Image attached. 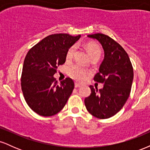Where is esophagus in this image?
I'll list each match as a JSON object with an SVG mask.
<instances>
[{
  "label": "esophagus",
  "mask_w": 150,
  "mask_h": 150,
  "mask_svg": "<svg viewBox=\"0 0 150 150\" xmlns=\"http://www.w3.org/2000/svg\"><path fill=\"white\" fill-rule=\"evenodd\" d=\"M81 86H82V85H80V84L77 83V82H75V88H77V87H80Z\"/></svg>",
  "instance_id": "1"
}]
</instances>
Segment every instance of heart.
I'll return each mask as SVG.
<instances>
[{"instance_id":"1","label":"heart","mask_w":150,"mask_h":150,"mask_svg":"<svg viewBox=\"0 0 150 150\" xmlns=\"http://www.w3.org/2000/svg\"><path fill=\"white\" fill-rule=\"evenodd\" d=\"M85 48L87 50V53L91 58L93 56H100L101 54V50L99 46L96 43L88 42L85 44ZM77 46L76 45L72 46L68 50L65 56V59L67 61H70L73 59L74 54H75V51H76ZM68 75L69 76L73 78V80L78 81V82H82L87 78L88 75V71L83 67L80 65H73L68 70Z\"/></svg>"}]
</instances>
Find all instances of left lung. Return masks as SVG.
I'll use <instances>...</instances> for the list:
<instances>
[{
    "instance_id": "8db88e82",
    "label": "left lung",
    "mask_w": 150,
    "mask_h": 150,
    "mask_svg": "<svg viewBox=\"0 0 150 150\" xmlns=\"http://www.w3.org/2000/svg\"><path fill=\"white\" fill-rule=\"evenodd\" d=\"M87 37L97 39L102 46L104 58L94 81L104 83L98 90L89 86L91 94L85 98L89 113L101 119L112 117L128 100L133 80V68L128 53L116 41L105 34L97 33Z\"/></svg>"
}]
</instances>
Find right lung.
Masks as SVG:
<instances>
[{"mask_svg":"<svg viewBox=\"0 0 150 150\" xmlns=\"http://www.w3.org/2000/svg\"><path fill=\"white\" fill-rule=\"evenodd\" d=\"M68 34L49 35L34 46L26 55L21 77L24 97L32 110L42 116H51L64 107L73 92L69 77L58 85L53 77L65 62L68 50L79 40Z\"/></svg>","mask_w":150,"mask_h":150,"instance_id":"right-lung-1","label":"right lung"}]
</instances>
